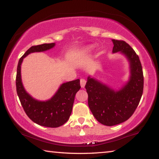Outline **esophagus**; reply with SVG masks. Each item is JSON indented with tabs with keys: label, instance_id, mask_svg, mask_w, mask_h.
<instances>
[{
	"label": "esophagus",
	"instance_id": "1",
	"mask_svg": "<svg viewBox=\"0 0 159 159\" xmlns=\"http://www.w3.org/2000/svg\"><path fill=\"white\" fill-rule=\"evenodd\" d=\"M85 83H86V80L85 79H80V86H81V88H84L85 85Z\"/></svg>",
	"mask_w": 159,
	"mask_h": 159
}]
</instances>
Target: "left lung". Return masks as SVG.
<instances>
[{"instance_id":"obj_1","label":"left lung","mask_w":159,"mask_h":159,"mask_svg":"<svg viewBox=\"0 0 159 159\" xmlns=\"http://www.w3.org/2000/svg\"><path fill=\"white\" fill-rule=\"evenodd\" d=\"M113 52H121L130 64L129 82L121 89L114 91L107 85L88 77L85 89L88 106L98 122L107 126L120 124L130 118L138 107L144 88V76L139 56L122 40H112Z\"/></svg>"}]
</instances>
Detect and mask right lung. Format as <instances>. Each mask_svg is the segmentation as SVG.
<instances>
[{"instance_id": "add662e5", "label": "right lung", "mask_w": 159, "mask_h": 159, "mask_svg": "<svg viewBox=\"0 0 159 159\" xmlns=\"http://www.w3.org/2000/svg\"><path fill=\"white\" fill-rule=\"evenodd\" d=\"M55 46V43H44L31 46L24 54L17 65L16 88L21 106L26 115L34 123L49 128H57L64 124L70 117L75 95L80 89V80L63 83L50 100H36L26 92L21 79V64L24 57L34 52H43Z\"/></svg>"}]
</instances>
